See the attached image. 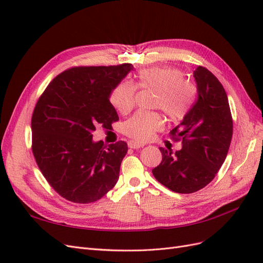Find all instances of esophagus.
<instances>
[{"label":"esophagus","instance_id":"1","mask_svg":"<svg viewBox=\"0 0 263 263\" xmlns=\"http://www.w3.org/2000/svg\"><path fill=\"white\" fill-rule=\"evenodd\" d=\"M145 144H141V142H137V141H129L128 142V147L132 149H139L141 147H144Z\"/></svg>","mask_w":263,"mask_h":263}]
</instances>
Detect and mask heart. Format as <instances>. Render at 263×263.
<instances>
[{
  "mask_svg": "<svg viewBox=\"0 0 263 263\" xmlns=\"http://www.w3.org/2000/svg\"><path fill=\"white\" fill-rule=\"evenodd\" d=\"M181 70L172 67H151L138 71L136 82L118 83L110 93L109 101L119 113H129L135 105L136 86L140 89L155 90L156 106L162 108L172 121L184 117L192 107L196 89L184 81ZM163 117L155 112H137L124 124V133L138 141H146L163 127Z\"/></svg>",
  "mask_w": 263,
  "mask_h": 263,
  "instance_id": "b5f03b06",
  "label": "heart"
}]
</instances>
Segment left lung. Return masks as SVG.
<instances>
[{"mask_svg":"<svg viewBox=\"0 0 263 263\" xmlns=\"http://www.w3.org/2000/svg\"><path fill=\"white\" fill-rule=\"evenodd\" d=\"M197 100L170 132L182 140V149L172 153L160 148L162 161L154 177L173 192L189 194L205 187L224 163L233 137V118L227 94L218 79L198 66L193 72Z\"/></svg>","mask_w":263,"mask_h":263,"instance_id":"left-lung-1","label":"left lung"}]
</instances>
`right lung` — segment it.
Segmentation results:
<instances>
[{
  "mask_svg": "<svg viewBox=\"0 0 263 263\" xmlns=\"http://www.w3.org/2000/svg\"><path fill=\"white\" fill-rule=\"evenodd\" d=\"M134 67H76L46 87L31 117L33 154L43 176L66 200L87 204L112 190L127 144L93 141L95 127L118 121L110 93Z\"/></svg>",
  "mask_w": 263,
  "mask_h": 263,
  "instance_id": "add662e5",
  "label": "right lung"
}]
</instances>
